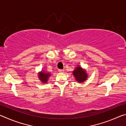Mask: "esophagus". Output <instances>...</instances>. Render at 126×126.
<instances>
[{"label":"esophagus","instance_id":"34e87169","mask_svg":"<svg viewBox=\"0 0 126 126\" xmlns=\"http://www.w3.org/2000/svg\"><path fill=\"white\" fill-rule=\"evenodd\" d=\"M59 72H61V73H63L64 69H59Z\"/></svg>","mask_w":126,"mask_h":126}]
</instances>
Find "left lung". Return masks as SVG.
Returning <instances> with one entry per match:
<instances>
[{
  "label": "left lung",
  "mask_w": 126,
  "mask_h": 126,
  "mask_svg": "<svg viewBox=\"0 0 126 126\" xmlns=\"http://www.w3.org/2000/svg\"><path fill=\"white\" fill-rule=\"evenodd\" d=\"M72 73L76 81L78 83L85 82L88 78V74L87 73L86 69L82 68L80 65H77Z\"/></svg>",
  "instance_id": "8db88e82"
}]
</instances>
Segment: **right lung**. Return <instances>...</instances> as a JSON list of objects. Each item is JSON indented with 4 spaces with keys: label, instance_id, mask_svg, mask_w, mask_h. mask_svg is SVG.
I'll return each instance as SVG.
<instances>
[{
    "label": "right lung",
    "instance_id": "obj_1",
    "mask_svg": "<svg viewBox=\"0 0 126 126\" xmlns=\"http://www.w3.org/2000/svg\"><path fill=\"white\" fill-rule=\"evenodd\" d=\"M51 76V74L47 72L44 70H42L41 71L38 73V78L43 83H46L48 82L49 78Z\"/></svg>",
    "mask_w": 126,
    "mask_h": 126
}]
</instances>
